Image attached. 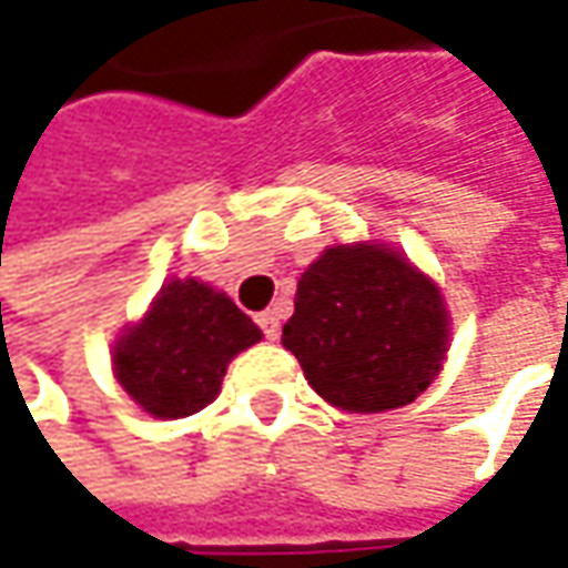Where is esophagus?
I'll return each mask as SVG.
<instances>
[{
	"instance_id": "34e87169",
	"label": "esophagus",
	"mask_w": 568,
	"mask_h": 568,
	"mask_svg": "<svg viewBox=\"0 0 568 568\" xmlns=\"http://www.w3.org/2000/svg\"><path fill=\"white\" fill-rule=\"evenodd\" d=\"M260 331L266 334V341H280V324H283V312L280 308H266L263 315H256Z\"/></svg>"
}]
</instances>
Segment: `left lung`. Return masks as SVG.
<instances>
[{
  "label": "left lung",
  "mask_w": 568,
  "mask_h": 568,
  "mask_svg": "<svg viewBox=\"0 0 568 568\" xmlns=\"http://www.w3.org/2000/svg\"><path fill=\"white\" fill-rule=\"evenodd\" d=\"M283 347L324 402L353 415L412 405L444 369L440 285L383 241L337 244L302 273Z\"/></svg>",
  "instance_id": "8db88e82"
}]
</instances>
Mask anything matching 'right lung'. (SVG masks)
<instances>
[{
    "label": "right lung",
    "mask_w": 568,
    "mask_h": 568,
    "mask_svg": "<svg viewBox=\"0 0 568 568\" xmlns=\"http://www.w3.org/2000/svg\"><path fill=\"white\" fill-rule=\"evenodd\" d=\"M260 341L263 331L224 292L173 276L144 317L118 334L112 373L141 412L176 420L212 405L227 363Z\"/></svg>",
    "instance_id": "1"
}]
</instances>
